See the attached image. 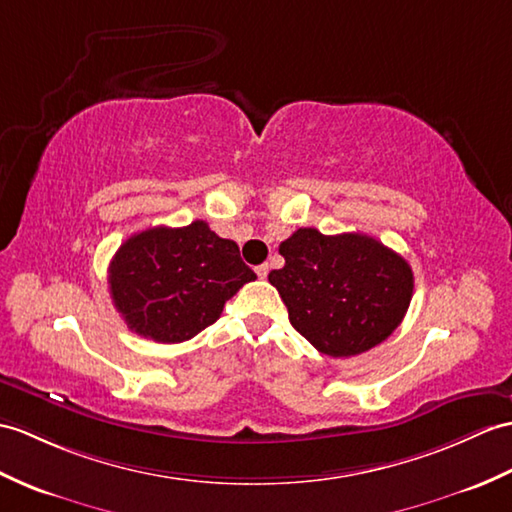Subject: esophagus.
<instances>
[{"label": "esophagus", "mask_w": 512, "mask_h": 512, "mask_svg": "<svg viewBox=\"0 0 512 512\" xmlns=\"http://www.w3.org/2000/svg\"><path fill=\"white\" fill-rule=\"evenodd\" d=\"M255 272H257L259 279H266V277H268V264H259V266L255 268Z\"/></svg>", "instance_id": "obj_1"}]
</instances>
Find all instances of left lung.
I'll return each mask as SVG.
<instances>
[{
  "mask_svg": "<svg viewBox=\"0 0 512 512\" xmlns=\"http://www.w3.org/2000/svg\"><path fill=\"white\" fill-rule=\"evenodd\" d=\"M285 266L272 270L290 323L331 358L384 342L406 316L414 277L399 253L371 235L299 229L281 242Z\"/></svg>",
  "mask_w": 512,
  "mask_h": 512,
  "instance_id": "8db88e82",
  "label": "left lung"
}]
</instances>
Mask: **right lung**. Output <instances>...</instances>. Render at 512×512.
Segmentation results:
<instances>
[{"instance_id": "1", "label": "right lung", "mask_w": 512, "mask_h": 512, "mask_svg": "<svg viewBox=\"0 0 512 512\" xmlns=\"http://www.w3.org/2000/svg\"><path fill=\"white\" fill-rule=\"evenodd\" d=\"M255 279L237 244L202 220L130 235L109 266L111 299L128 329L163 344L216 323L224 303Z\"/></svg>"}]
</instances>
